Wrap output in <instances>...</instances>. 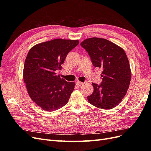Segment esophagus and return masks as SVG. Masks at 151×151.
<instances>
[{
	"label": "esophagus",
	"mask_w": 151,
	"mask_h": 151,
	"mask_svg": "<svg viewBox=\"0 0 151 151\" xmlns=\"http://www.w3.org/2000/svg\"><path fill=\"white\" fill-rule=\"evenodd\" d=\"M76 84H77V85H78V86H81V85H83L84 83H82V82H81V81H77L76 82Z\"/></svg>",
	"instance_id": "34e87169"
}]
</instances>
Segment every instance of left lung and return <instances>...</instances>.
Masks as SVG:
<instances>
[{
    "label": "left lung",
    "mask_w": 151,
    "mask_h": 151,
    "mask_svg": "<svg viewBox=\"0 0 151 151\" xmlns=\"http://www.w3.org/2000/svg\"><path fill=\"white\" fill-rule=\"evenodd\" d=\"M93 65L103 70L101 84L92 83L94 91L88 96L93 106L105 109L115 108L127 92L131 80L130 63L122 48L104 38H91L81 43Z\"/></svg>",
    "instance_id": "1"
}]
</instances>
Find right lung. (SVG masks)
Masks as SVG:
<instances>
[{
	"label": "right lung",
	"instance_id": "1",
	"mask_svg": "<svg viewBox=\"0 0 151 151\" xmlns=\"http://www.w3.org/2000/svg\"><path fill=\"white\" fill-rule=\"evenodd\" d=\"M79 40L55 39L32 47L26 58L23 79L31 99L45 111H53L68 103L74 82H67L56 74L68 52Z\"/></svg>",
	"mask_w": 151,
	"mask_h": 151
}]
</instances>
